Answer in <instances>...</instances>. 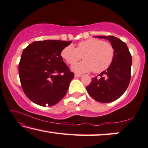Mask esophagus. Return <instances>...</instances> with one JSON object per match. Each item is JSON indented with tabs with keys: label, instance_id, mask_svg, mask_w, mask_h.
<instances>
[{
	"label": "esophagus",
	"instance_id": "esophagus-1",
	"mask_svg": "<svg viewBox=\"0 0 148 148\" xmlns=\"http://www.w3.org/2000/svg\"><path fill=\"white\" fill-rule=\"evenodd\" d=\"M75 76H76V77H81V76H82V74L76 73V74H75Z\"/></svg>",
	"mask_w": 148,
	"mask_h": 148
}]
</instances>
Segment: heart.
<instances>
[{
  "label": "heart",
  "mask_w": 148,
  "mask_h": 148,
  "mask_svg": "<svg viewBox=\"0 0 148 148\" xmlns=\"http://www.w3.org/2000/svg\"><path fill=\"white\" fill-rule=\"evenodd\" d=\"M115 48L111 43L97 38L80 41L75 47L67 45L61 51V56L68 64H74L81 60L82 62L72 66L76 72H86L93 70L95 73L105 71L113 63Z\"/></svg>",
  "instance_id": "obj_1"
}]
</instances>
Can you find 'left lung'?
<instances>
[{
    "label": "left lung",
    "mask_w": 148,
    "mask_h": 148,
    "mask_svg": "<svg viewBox=\"0 0 148 148\" xmlns=\"http://www.w3.org/2000/svg\"><path fill=\"white\" fill-rule=\"evenodd\" d=\"M97 37L110 41L115 48V58L111 65L101 72L99 78H92L86 88L89 95L97 101L110 103L118 99L130 84L132 55L126 43L117 37L111 35Z\"/></svg>",
    "instance_id": "1"
}]
</instances>
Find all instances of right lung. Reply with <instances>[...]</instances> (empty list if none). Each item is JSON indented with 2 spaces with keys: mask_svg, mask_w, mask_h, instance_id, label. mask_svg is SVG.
<instances>
[{
  "mask_svg": "<svg viewBox=\"0 0 148 148\" xmlns=\"http://www.w3.org/2000/svg\"><path fill=\"white\" fill-rule=\"evenodd\" d=\"M72 41H36L25 47L18 64L25 94L40 106H52L63 99L74 74L63 62L61 51Z\"/></svg>",
  "mask_w": 148,
  "mask_h": 148,
  "instance_id": "right-lung-1",
  "label": "right lung"
}]
</instances>
